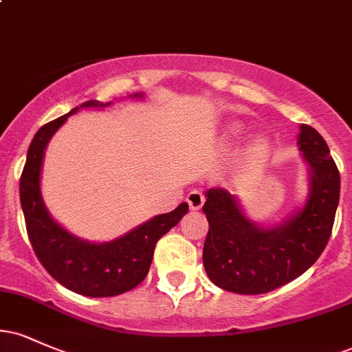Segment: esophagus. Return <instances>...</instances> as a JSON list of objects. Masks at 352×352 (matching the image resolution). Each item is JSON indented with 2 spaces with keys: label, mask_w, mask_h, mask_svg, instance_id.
Returning a JSON list of instances; mask_svg holds the SVG:
<instances>
[{
  "label": "esophagus",
  "mask_w": 352,
  "mask_h": 352,
  "mask_svg": "<svg viewBox=\"0 0 352 352\" xmlns=\"http://www.w3.org/2000/svg\"><path fill=\"white\" fill-rule=\"evenodd\" d=\"M187 201H188L190 210H200L201 207H204L205 197L200 190H192V192L187 195Z\"/></svg>",
  "instance_id": "esophagus-1"
}]
</instances>
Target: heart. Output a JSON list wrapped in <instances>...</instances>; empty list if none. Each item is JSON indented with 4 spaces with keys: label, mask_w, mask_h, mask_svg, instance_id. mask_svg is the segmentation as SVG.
<instances>
[{
    "label": "heart",
    "mask_w": 352,
    "mask_h": 352,
    "mask_svg": "<svg viewBox=\"0 0 352 352\" xmlns=\"http://www.w3.org/2000/svg\"><path fill=\"white\" fill-rule=\"evenodd\" d=\"M230 132H232V134H238V132H240V125L238 124L232 125V127H230ZM263 151H265V140L253 139L252 144H250V153H252V155H258V153H261Z\"/></svg>",
    "instance_id": "obj_1"
}]
</instances>
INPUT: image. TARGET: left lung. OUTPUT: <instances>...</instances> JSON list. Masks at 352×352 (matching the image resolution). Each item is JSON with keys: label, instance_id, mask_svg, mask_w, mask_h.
Instances as JSON below:
<instances>
[{"label": "left lung", "instance_id": "obj_1", "mask_svg": "<svg viewBox=\"0 0 352 352\" xmlns=\"http://www.w3.org/2000/svg\"><path fill=\"white\" fill-rule=\"evenodd\" d=\"M298 147L309 170L305 205L274 227L245 215L225 188L205 192L208 235L204 266L213 285L238 294H263L296 280L328 245L339 204L341 177L316 129L301 124Z\"/></svg>", "mask_w": 352, "mask_h": 352}]
</instances>
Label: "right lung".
<instances>
[{"mask_svg":"<svg viewBox=\"0 0 352 352\" xmlns=\"http://www.w3.org/2000/svg\"><path fill=\"white\" fill-rule=\"evenodd\" d=\"M131 98H144V94L137 92ZM111 104L87 100L72 109L69 114L43 125L31 140L19 180L28 235L38 260L64 288L91 298L117 296L140 285L151 268L157 241L188 212V204L184 201L172 212L153 217L125 235L104 243L72 235L51 217L41 193L44 151L51 137L79 109L107 107Z\"/></svg>","mask_w":352,"mask_h":352,"instance_id":"1","label":"right lung"}]
</instances>
